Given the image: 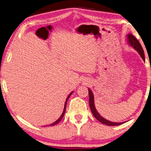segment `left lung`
<instances>
[{
    "label": "left lung",
    "instance_id": "left-lung-1",
    "mask_svg": "<svg viewBox=\"0 0 151 151\" xmlns=\"http://www.w3.org/2000/svg\"><path fill=\"white\" fill-rule=\"evenodd\" d=\"M128 37V42L129 43V44L132 46V47L136 49L137 51H138V53L140 54L141 57H142V59H143V61H145V55H144V51L142 49V46L141 45V43H139L138 40L132 34H129L127 35ZM88 94H89V104H90V109H91V111L93 114V116L95 117L96 119H97L98 121L101 122L103 124H105L106 125H109V126H115V125H121L122 123H125V122H122V123H115V122H109L108 120H106V119H104V117H102L98 113L96 109L95 108L94 106V96L92 94V92H91L88 88Z\"/></svg>",
    "mask_w": 151,
    "mask_h": 151
}]
</instances>
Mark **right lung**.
I'll list each match as a JSON object with an SVG mask.
<instances>
[{
    "instance_id": "add662e5",
    "label": "right lung",
    "mask_w": 151,
    "mask_h": 151,
    "mask_svg": "<svg viewBox=\"0 0 151 151\" xmlns=\"http://www.w3.org/2000/svg\"><path fill=\"white\" fill-rule=\"evenodd\" d=\"M73 94V92H71L70 94L68 95V96L67 97V100H66V102H65V107H64V110H63V114H62V115L61 116V117H59V118L57 120L56 122H55L53 123H52V124H51V125H49V126H52V125H56V124H57V123H58L59 122H61V120L63 119V116H64V115H65V110H66V106H67V100H68V98H69L70 96V95Z\"/></svg>"
}]
</instances>
